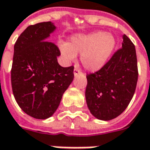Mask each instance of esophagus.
Returning <instances> with one entry per match:
<instances>
[{"instance_id":"1","label":"esophagus","mask_w":150,"mask_h":150,"mask_svg":"<svg viewBox=\"0 0 150 150\" xmlns=\"http://www.w3.org/2000/svg\"><path fill=\"white\" fill-rule=\"evenodd\" d=\"M73 73H74V75H75V76H77V74H82V72L80 70V69H79V68L75 67L74 70H73Z\"/></svg>"}]
</instances>
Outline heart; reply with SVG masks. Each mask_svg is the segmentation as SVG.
Segmentation results:
<instances>
[{
    "mask_svg": "<svg viewBox=\"0 0 150 150\" xmlns=\"http://www.w3.org/2000/svg\"><path fill=\"white\" fill-rule=\"evenodd\" d=\"M59 48L64 58L73 61L81 54V62L90 71H97L105 65L115 48V39L111 35L98 31L89 35L72 37L69 44H60Z\"/></svg>",
    "mask_w": 150,
    "mask_h": 150,
    "instance_id": "1",
    "label": "heart"
}]
</instances>
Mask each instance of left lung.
Here are the masks:
<instances>
[{
  "mask_svg": "<svg viewBox=\"0 0 150 150\" xmlns=\"http://www.w3.org/2000/svg\"><path fill=\"white\" fill-rule=\"evenodd\" d=\"M134 45L125 35L122 47L95 73H87L86 101L97 119L110 120L124 111L133 97L138 81Z\"/></svg>",
  "mask_w": 150,
  "mask_h": 150,
  "instance_id": "obj_1",
  "label": "left lung"
}]
</instances>
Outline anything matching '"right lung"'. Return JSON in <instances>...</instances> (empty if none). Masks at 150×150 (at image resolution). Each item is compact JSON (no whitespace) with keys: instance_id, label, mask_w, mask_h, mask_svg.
Returning <instances> with one entry per match:
<instances>
[{"instance_id":"obj_1","label":"right lung","mask_w":150,"mask_h":150,"mask_svg":"<svg viewBox=\"0 0 150 150\" xmlns=\"http://www.w3.org/2000/svg\"><path fill=\"white\" fill-rule=\"evenodd\" d=\"M54 30L50 21L28 26L14 46L12 91L22 110L35 119L54 114L74 77V67H61L59 47L46 40Z\"/></svg>"}]
</instances>
